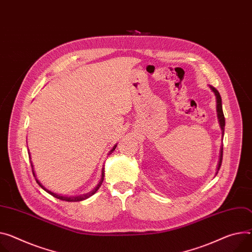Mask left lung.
<instances>
[{
	"label": "left lung",
	"mask_w": 252,
	"mask_h": 252,
	"mask_svg": "<svg viewBox=\"0 0 252 252\" xmlns=\"http://www.w3.org/2000/svg\"><path fill=\"white\" fill-rule=\"evenodd\" d=\"M211 89L213 90V93L216 95L217 98V113H218V120H219V124L222 129V133H224V128H225V118H224V113H223V109H222V100H221V96L220 94L218 93V90L212 86H210ZM222 158H223V146L221 147V151H220V158H219V163H218V167H217V173L221 167L222 164ZM216 173V174H217Z\"/></svg>",
	"instance_id": "left-lung-1"
}]
</instances>
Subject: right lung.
Listing matches in <instances>:
<instances>
[{
  "instance_id": "add662e5",
  "label": "right lung",
  "mask_w": 252,
  "mask_h": 252,
  "mask_svg": "<svg viewBox=\"0 0 252 252\" xmlns=\"http://www.w3.org/2000/svg\"><path fill=\"white\" fill-rule=\"evenodd\" d=\"M116 146H114L112 149H111V151H110V153L109 154H111L114 150H116ZM30 157V156H29ZM30 158H31V157H30ZM31 167H32V172H33V175H34V177H36L35 176V173H34V171H33V164L31 163ZM103 178H104V168H102V173H101V179H100V181H99V183H98V185L96 186V188L94 189V190H93L91 191L90 193H88V194H86V195H82V196H78V197H65V196H60V195H57V194H54V193H52L51 191H48V190H46L45 189L41 184H40V182L36 179V182H37V184L42 188V189H44L45 191L46 192H48L50 195H52L53 197H55V198H57V199H59V200H62V201H66V202H79V201H82V200H85V199H87V198H89L90 196H93L98 189H99V187L101 186V184H102V182H103Z\"/></svg>"
}]
</instances>
